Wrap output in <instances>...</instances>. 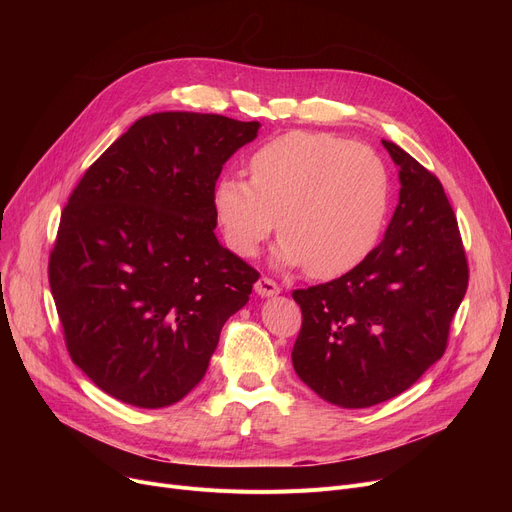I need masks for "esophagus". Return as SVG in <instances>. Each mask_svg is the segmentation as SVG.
Wrapping results in <instances>:
<instances>
[{
	"instance_id": "34e87169",
	"label": "esophagus",
	"mask_w": 512,
	"mask_h": 512,
	"mask_svg": "<svg viewBox=\"0 0 512 512\" xmlns=\"http://www.w3.org/2000/svg\"><path fill=\"white\" fill-rule=\"evenodd\" d=\"M280 286L272 280V278H259L255 282V292L259 294V297H274V294H280Z\"/></svg>"
}]
</instances>
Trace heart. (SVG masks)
Listing matches in <instances>:
<instances>
[{"mask_svg":"<svg viewBox=\"0 0 512 512\" xmlns=\"http://www.w3.org/2000/svg\"><path fill=\"white\" fill-rule=\"evenodd\" d=\"M251 182L224 176L213 211L228 247L253 257L278 228L274 259L313 278L357 267L380 238L390 180L382 157L326 132H286L249 159Z\"/></svg>","mask_w":512,"mask_h":512,"instance_id":"heart-1","label":"heart"}]
</instances>
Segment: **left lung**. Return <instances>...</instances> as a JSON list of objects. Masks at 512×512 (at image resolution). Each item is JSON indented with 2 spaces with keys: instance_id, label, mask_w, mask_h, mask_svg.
<instances>
[{
  "instance_id": "obj_1",
  "label": "left lung",
  "mask_w": 512,
  "mask_h": 512,
  "mask_svg": "<svg viewBox=\"0 0 512 512\" xmlns=\"http://www.w3.org/2000/svg\"><path fill=\"white\" fill-rule=\"evenodd\" d=\"M400 193L384 240L344 276L294 290L299 378L324 400L365 409L411 388L446 351L469 267L440 180L392 141Z\"/></svg>"
}]
</instances>
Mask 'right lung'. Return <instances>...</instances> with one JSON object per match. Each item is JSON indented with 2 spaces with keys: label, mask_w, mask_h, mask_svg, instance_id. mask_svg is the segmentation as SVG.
<instances>
[{
  "label": "right lung",
  "mask_w": 512,
  "mask_h": 512,
  "mask_svg": "<svg viewBox=\"0 0 512 512\" xmlns=\"http://www.w3.org/2000/svg\"><path fill=\"white\" fill-rule=\"evenodd\" d=\"M259 122L161 112L134 122L80 178L49 255L72 361L110 396L170 407L209 367L259 274L215 238L222 166Z\"/></svg>",
  "instance_id": "add662e5"
}]
</instances>
